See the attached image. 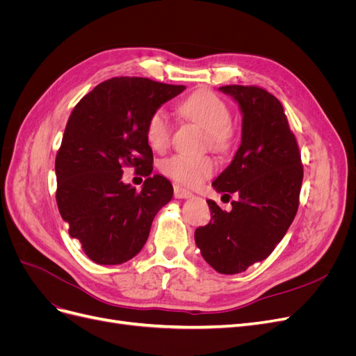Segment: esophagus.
<instances>
[{
	"mask_svg": "<svg viewBox=\"0 0 356 356\" xmlns=\"http://www.w3.org/2000/svg\"><path fill=\"white\" fill-rule=\"evenodd\" d=\"M174 196H175L177 199H190V197H193V193L188 191V190H186V188L179 187V186H175V187H174Z\"/></svg>",
	"mask_w": 356,
	"mask_h": 356,
	"instance_id": "obj_1",
	"label": "esophagus"
}]
</instances>
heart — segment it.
Masks as SVG:
<instances>
[{
    "label": "heart",
    "instance_id": "heart-1",
    "mask_svg": "<svg viewBox=\"0 0 356 356\" xmlns=\"http://www.w3.org/2000/svg\"><path fill=\"white\" fill-rule=\"evenodd\" d=\"M179 113L186 120L197 124L204 131V145L224 153L233 145L234 132L230 124V110L220 96L209 90L190 95L179 105ZM172 127L165 110H156L145 126V138L154 152H165L170 143ZM160 170L181 186L196 187L209 178L215 170V160L208 154L184 156L175 154L160 163Z\"/></svg>",
    "mask_w": 356,
    "mask_h": 356
}]
</instances>
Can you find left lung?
<instances>
[{
	"label": "left lung",
	"mask_w": 356,
	"mask_h": 356,
	"mask_svg": "<svg viewBox=\"0 0 356 356\" xmlns=\"http://www.w3.org/2000/svg\"><path fill=\"white\" fill-rule=\"evenodd\" d=\"M220 90L239 104L242 143L212 186L239 199L230 212L207 200L211 221L196 229L195 241L215 270L236 275L263 261L282 241L298 209L303 165L284 106L272 93L239 84Z\"/></svg>",
	"instance_id": "8db88e82"
}]
</instances>
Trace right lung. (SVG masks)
Returning a JSON list of instances; mask_svg holds the SVG:
<instances>
[{"label":"right lung","instance_id":"obj_1","mask_svg":"<svg viewBox=\"0 0 356 356\" xmlns=\"http://www.w3.org/2000/svg\"><path fill=\"white\" fill-rule=\"evenodd\" d=\"M184 89L143 77H114L74 106L55 161L56 202L70 236L92 261L114 266L134 258L156 213L172 199L170 182L152 175L145 126L161 104ZM124 165L147 177L141 192L121 181Z\"/></svg>","mask_w":356,"mask_h":356}]
</instances>
